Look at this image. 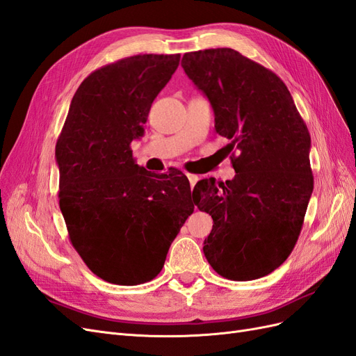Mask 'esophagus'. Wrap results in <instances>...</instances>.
<instances>
[{"label": "esophagus", "instance_id": "esophagus-1", "mask_svg": "<svg viewBox=\"0 0 356 356\" xmlns=\"http://www.w3.org/2000/svg\"><path fill=\"white\" fill-rule=\"evenodd\" d=\"M186 177L188 178V181H190V186H191V187H195V186H196V182L199 181V177H197V175H195V174H190V172H186Z\"/></svg>", "mask_w": 356, "mask_h": 356}]
</instances>
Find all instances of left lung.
<instances>
[{"mask_svg": "<svg viewBox=\"0 0 356 356\" xmlns=\"http://www.w3.org/2000/svg\"><path fill=\"white\" fill-rule=\"evenodd\" d=\"M209 99L215 131L227 138L236 175L202 179L193 190L212 230L203 254L218 275L252 281L293 252L303 227L314 175L310 135L285 83L233 49L190 51L181 62Z\"/></svg>", "mask_w": 356, "mask_h": 356, "instance_id": "8db88e82", "label": "left lung"}]
</instances>
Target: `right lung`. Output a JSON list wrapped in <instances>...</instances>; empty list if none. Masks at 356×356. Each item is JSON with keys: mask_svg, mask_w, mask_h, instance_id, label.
Returning <instances> with one entry per match:
<instances>
[{"mask_svg": "<svg viewBox=\"0 0 356 356\" xmlns=\"http://www.w3.org/2000/svg\"><path fill=\"white\" fill-rule=\"evenodd\" d=\"M181 55H136L88 75L75 92L56 143L59 208L75 251L117 285L154 279L170 243L195 211L181 170L152 174L131 144Z\"/></svg>", "mask_w": 356, "mask_h": 356, "instance_id": "obj_1", "label": "right lung"}]
</instances>
